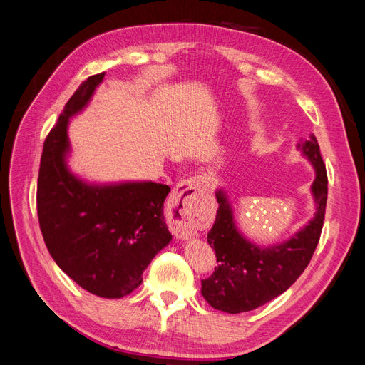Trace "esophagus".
I'll use <instances>...</instances> for the list:
<instances>
[{"mask_svg": "<svg viewBox=\"0 0 365 365\" xmlns=\"http://www.w3.org/2000/svg\"><path fill=\"white\" fill-rule=\"evenodd\" d=\"M207 178L193 176L178 184L172 193V205L176 213L181 216V222L173 228V233L178 237H187L193 235L200 225V207L201 192L207 187Z\"/></svg>", "mask_w": 365, "mask_h": 365, "instance_id": "34e87169", "label": "esophagus"}]
</instances>
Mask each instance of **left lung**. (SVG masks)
Segmentation results:
<instances>
[{
  "label": "left lung",
  "instance_id": "1",
  "mask_svg": "<svg viewBox=\"0 0 365 365\" xmlns=\"http://www.w3.org/2000/svg\"><path fill=\"white\" fill-rule=\"evenodd\" d=\"M298 148L315 168L312 193L317 212L314 219L284 244L269 248L252 245L237 231L224 192L216 193L219 208L207 240L215 248L219 264L210 277L201 280V294L217 311L240 314L271 302L294 284L314 256L324 222L327 172L314 134Z\"/></svg>",
  "mask_w": 365,
  "mask_h": 365
}]
</instances>
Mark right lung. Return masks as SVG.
<instances>
[{"instance_id":"add662e5","label":"right lung","mask_w":365,"mask_h":365,"mask_svg":"<svg viewBox=\"0 0 365 365\" xmlns=\"http://www.w3.org/2000/svg\"><path fill=\"white\" fill-rule=\"evenodd\" d=\"M105 73L81 83L43 143L36 207L42 237L58 267L81 288L121 298L143 282V271L169 244L164 200L169 185L125 182L88 185L65 165L68 118L90 101Z\"/></svg>"}]
</instances>
